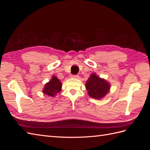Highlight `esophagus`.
Here are the masks:
<instances>
[{
  "label": "esophagus",
  "instance_id": "34e87169",
  "mask_svg": "<svg viewBox=\"0 0 150 150\" xmlns=\"http://www.w3.org/2000/svg\"><path fill=\"white\" fill-rule=\"evenodd\" d=\"M71 77L73 78H75V79H78V78H79V75H72Z\"/></svg>",
  "mask_w": 150,
  "mask_h": 150
}]
</instances>
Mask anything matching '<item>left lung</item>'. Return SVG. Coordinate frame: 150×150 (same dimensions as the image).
<instances>
[{"instance_id":"8db88e82","label":"left lung","mask_w":150,"mask_h":150,"mask_svg":"<svg viewBox=\"0 0 150 150\" xmlns=\"http://www.w3.org/2000/svg\"><path fill=\"white\" fill-rule=\"evenodd\" d=\"M85 86L89 96L95 99H101L105 97L111 88L110 83L95 72L91 74L86 81Z\"/></svg>"}]
</instances>
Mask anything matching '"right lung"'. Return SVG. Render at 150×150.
Listing matches in <instances>:
<instances>
[{
    "label": "right lung",
    "mask_w": 150,
    "mask_h": 150,
    "mask_svg": "<svg viewBox=\"0 0 150 150\" xmlns=\"http://www.w3.org/2000/svg\"><path fill=\"white\" fill-rule=\"evenodd\" d=\"M62 88V83L56 76H52L51 79L44 85L42 93L49 96L54 97Z\"/></svg>",
    "instance_id": "obj_1"
}]
</instances>
